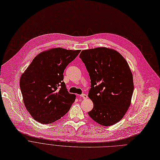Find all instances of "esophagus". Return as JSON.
<instances>
[{"label":"esophagus","mask_w":160,"mask_h":160,"mask_svg":"<svg viewBox=\"0 0 160 160\" xmlns=\"http://www.w3.org/2000/svg\"><path fill=\"white\" fill-rule=\"evenodd\" d=\"M81 97L83 99H86V98H88V96H87V94H82L81 95Z\"/></svg>","instance_id":"1"}]
</instances>
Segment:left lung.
I'll return each instance as SVG.
<instances>
[{
	"instance_id": "8db88e82",
	"label": "left lung",
	"mask_w": 160,
	"mask_h": 160,
	"mask_svg": "<svg viewBox=\"0 0 160 160\" xmlns=\"http://www.w3.org/2000/svg\"><path fill=\"white\" fill-rule=\"evenodd\" d=\"M79 58L91 79L88 97L93 108L89 116L103 126L117 123L128 110L134 91L128 63L118 52L105 47L82 50Z\"/></svg>"
}]
</instances>
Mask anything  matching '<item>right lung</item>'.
I'll return each mask as SVG.
<instances>
[{
    "label": "right lung",
    "mask_w": 160,
    "mask_h": 160,
    "mask_svg": "<svg viewBox=\"0 0 160 160\" xmlns=\"http://www.w3.org/2000/svg\"><path fill=\"white\" fill-rule=\"evenodd\" d=\"M80 52L56 48L42 52L22 74L19 86L23 102L36 121L51 123L69 112L76 96L68 92L63 74Z\"/></svg>",
    "instance_id": "add662e5"
}]
</instances>
